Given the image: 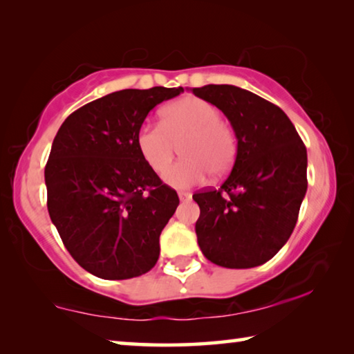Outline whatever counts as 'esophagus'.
I'll use <instances>...</instances> for the list:
<instances>
[{
    "instance_id": "obj_1",
    "label": "esophagus",
    "mask_w": 354,
    "mask_h": 354,
    "mask_svg": "<svg viewBox=\"0 0 354 354\" xmlns=\"http://www.w3.org/2000/svg\"><path fill=\"white\" fill-rule=\"evenodd\" d=\"M178 196H179V200H189L190 198V194H189V192H179V194H178Z\"/></svg>"
}]
</instances>
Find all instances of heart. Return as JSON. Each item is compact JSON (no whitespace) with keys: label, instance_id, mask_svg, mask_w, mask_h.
<instances>
[{"label":"heart","instance_id":"1","mask_svg":"<svg viewBox=\"0 0 354 354\" xmlns=\"http://www.w3.org/2000/svg\"><path fill=\"white\" fill-rule=\"evenodd\" d=\"M137 148L149 169L162 173L181 145V162L165 171L167 184L176 189L201 183L206 171L220 178L231 170L237 154L232 127L217 106L196 97H184L160 111V124H142Z\"/></svg>","mask_w":354,"mask_h":354}]
</instances>
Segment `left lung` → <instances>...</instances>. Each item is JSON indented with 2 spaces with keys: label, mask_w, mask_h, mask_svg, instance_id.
Here are the masks:
<instances>
[{
  "label": "left lung",
  "mask_w": 354,
  "mask_h": 354,
  "mask_svg": "<svg viewBox=\"0 0 354 354\" xmlns=\"http://www.w3.org/2000/svg\"><path fill=\"white\" fill-rule=\"evenodd\" d=\"M225 113L237 137L234 165L218 189L194 194L195 232L214 263L251 268L289 241L308 190V153L289 117L245 88L209 84L192 88Z\"/></svg>",
  "instance_id": "1"
}]
</instances>
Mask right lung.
Wrapping results in <instances>:
<instances>
[{
  "label": "right lung",
  "instance_id": "right-lung-1",
  "mask_svg": "<svg viewBox=\"0 0 354 354\" xmlns=\"http://www.w3.org/2000/svg\"><path fill=\"white\" fill-rule=\"evenodd\" d=\"M183 87L124 88L80 107L59 128L45 167L48 212L71 257L103 279H129L159 259L179 205L137 148L148 112Z\"/></svg>",
  "mask_w": 354,
  "mask_h": 354
}]
</instances>
